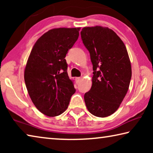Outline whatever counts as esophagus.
<instances>
[{"label":"esophagus","mask_w":153,"mask_h":153,"mask_svg":"<svg viewBox=\"0 0 153 153\" xmlns=\"http://www.w3.org/2000/svg\"><path fill=\"white\" fill-rule=\"evenodd\" d=\"M80 80H81V77H76V81L77 84H78V83H79Z\"/></svg>","instance_id":"esophagus-1"}]
</instances>
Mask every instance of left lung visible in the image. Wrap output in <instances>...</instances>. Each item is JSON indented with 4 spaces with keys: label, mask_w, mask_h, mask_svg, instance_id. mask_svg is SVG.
<instances>
[{
    "label": "left lung",
    "mask_w": 153,
    "mask_h": 153,
    "mask_svg": "<svg viewBox=\"0 0 153 153\" xmlns=\"http://www.w3.org/2000/svg\"><path fill=\"white\" fill-rule=\"evenodd\" d=\"M80 34L94 71L85 103L93 115L108 117L118 109L129 88L131 67L128 51L121 38L108 27H84Z\"/></svg>",
    "instance_id": "8db88e82"
}]
</instances>
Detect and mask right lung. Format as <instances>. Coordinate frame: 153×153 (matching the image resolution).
Segmentation results:
<instances>
[{"mask_svg": "<svg viewBox=\"0 0 153 153\" xmlns=\"http://www.w3.org/2000/svg\"><path fill=\"white\" fill-rule=\"evenodd\" d=\"M79 30L48 31L36 41L27 61L24 79L28 94L36 107L49 117L63 113L76 92L65 57L78 38Z\"/></svg>", "mask_w": 153, "mask_h": 153, "instance_id": "add662e5", "label": "right lung"}]
</instances>
